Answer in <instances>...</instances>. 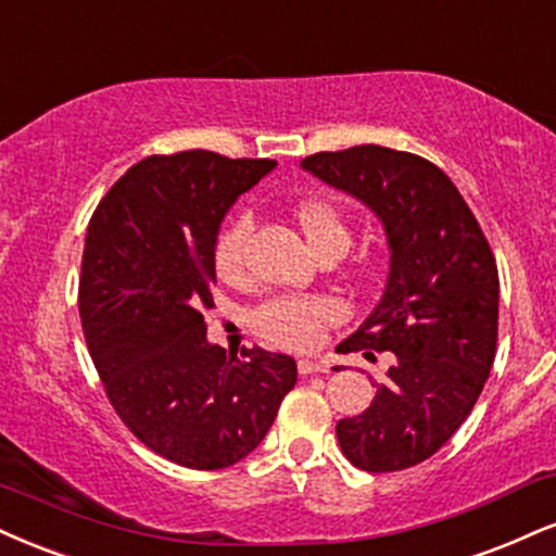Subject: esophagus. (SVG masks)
<instances>
[{
  "mask_svg": "<svg viewBox=\"0 0 556 556\" xmlns=\"http://www.w3.org/2000/svg\"><path fill=\"white\" fill-rule=\"evenodd\" d=\"M298 370L300 376H316V372H326V365L316 363V359H300Z\"/></svg>",
  "mask_w": 556,
  "mask_h": 556,
  "instance_id": "34e87169",
  "label": "esophagus"
}]
</instances>
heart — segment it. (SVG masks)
I'll return each instance as SVG.
<instances>
[{
    "instance_id": "b5f03b06",
    "label": "heart",
    "mask_w": 556,
    "mask_h": 556,
    "mask_svg": "<svg viewBox=\"0 0 556 556\" xmlns=\"http://www.w3.org/2000/svg\"><path fill=\"white\" fill-rule=\"evenodd\" d=\"M295 219L303 236L316 253L337 251L339 256L350 249V223L337 204L324 199H307L295 206ZM253 230L251 214H238L219 232L214 245V266L223 279H238L243 274L245 243ZM339 316L337 305L320 298H277L253 311L251 324L261 337L287 350H311L318 344L320 331Z\"/></svg>"
}]
</instances>
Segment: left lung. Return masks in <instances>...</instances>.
<instances>
[{"mask_svg":"<svg viewBox=\"0 0 556 556\" xmlns=\"http://www.w3.org/2000/svg\"><path fill=\"white\" fill-rule=\"evenodd\" d=\"M300 168L363 202L383 225V295L337 352H393L376 399L337 422L350 464L386 473L422 464L466 422L497 346L500 279L453 180L412 152L359 144Z\"/></svg>","mask_w":556,"mask_h":556,"instance_id":"1","label":"left lung"}]
</instances>
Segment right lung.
<instances>
[{
	"mask_svg": "<svg viewBox=\"0 0 556 556\" xmlns=\"http://www.w3.org/2000/svg\"><path fill=\"white\" fill-rule=\"evenodd\" d=\"M277 168L189 150L144 157L87 227L79 318L113 409L147 447L214 471L256 451L298 383L287 354L225 357L206 342L225 214Z\"/></svg>",
	"mask_w": 556,
	"mask_h": 556,
	"instance_id": "1",
	"label": "right lung"
}]
</instances>
